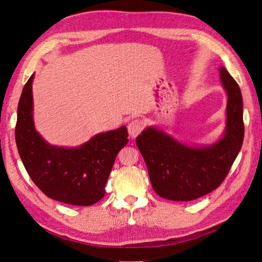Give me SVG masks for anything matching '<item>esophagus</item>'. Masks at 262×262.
Returning a JSON list of instances; mask_svg holds the SVG:
<instances>
[{
  "instance_id": "obj_1",
  "label": "esophagus",
  "mask_w": 262,
  "mask_h": 262,
  "mask_svg": "<svg viewBox=\"0 0 262 262\" xmlns=\"http://www.w3.org/2000/svg\"><path fill=\"white\" fill-rule=\"evenodd\" d=\"M144 123L142 120H139V119H136V120H132L129 124H128V131H129V136L133 139L137 138L139 134L143 130Z\"/></svg>"
}]
</instances>
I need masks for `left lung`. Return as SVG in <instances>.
Returning <instances> with one entry per match:
<instances>
[{"label":"left lung","instance_id":"obj_1","mask_svg":"<svg viewBox=\"0 0 262 262\" xmlns=\"http://www.w3.org/2000/svg\"><path fill=\"white\" fill-rule=\"evenodd\" d=\"M227 95L226 124L210 145H190L156 125L137 138L154 191L164 199L191 201L215 190L231 169L244 141L243 98L238 84L224 67L219 68Z\"/></svg>","mask_w":262,"mask_h":262}]
</instances>
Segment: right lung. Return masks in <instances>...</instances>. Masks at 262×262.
Here are the masks:
<instances>
[{"mask_svg":"<svg viewBox=\"0 0 262 262\" xmlns=\"http://www.w3.org/2000/svg\"><path fill=\"white\" fill-rule=\"evenodd\" d=\"M24 86L15 139L24 166L35 185L51 199L89 207L105 195L116 156L128 143L125 125L95 134L85 143L58 146L48 143L35 128L33 81Z\"/></svg>","mask_w":262,"mask_h":262,"instance_id":"add662e5","label":"right lung"}]
</instances>
